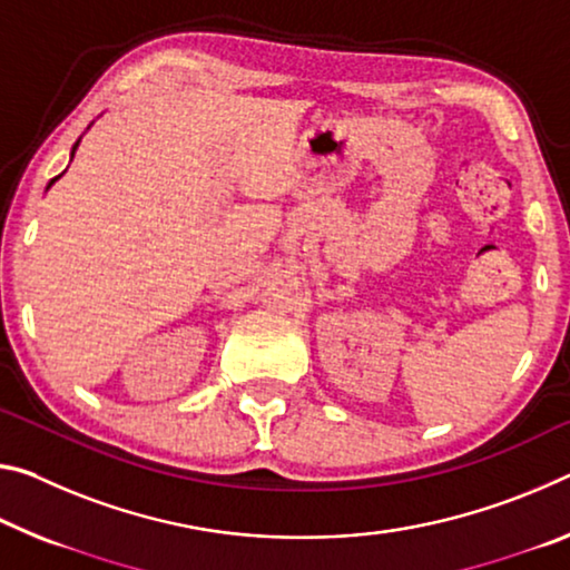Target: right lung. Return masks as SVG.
I'll return each instance as SVG.
<instances>
[{
  "label": "right lung",
  "instance_id": "1",
  "mask_svg": "<svg viewBox=\"0 0 570 570\" xmlns=\"http://www.w3.org/2000/svg\"><path fill=\"white\" fill-rule=\"evenodd\" d=\"M76 147H78V141H76ZM76 147H73V149H76Z\"/></svg>",
  "mask_w": 570,
  "mask_h": 570
}]
</instances>
